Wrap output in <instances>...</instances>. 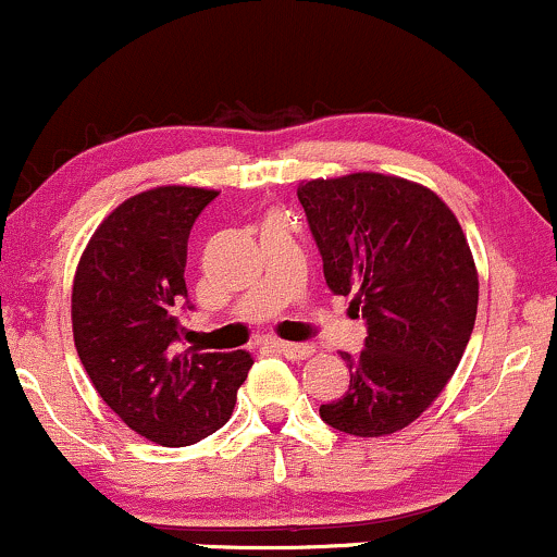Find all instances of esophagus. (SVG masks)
Segmentation results:
<instances>
[{
    "instance_id": "obj_1",
    "label": "esophagus",
    "mask_w": 557,
    "mask_h": 557,
    "mask_svg": "<svg viewBox=\"0 0 557 557\" xmlns=\"http://www.w3.org/2000/svg\"><path fill=\"white\" fill-rule=\"evenodd\" d=\"M272 348L277 350V354H283L285 359L290 361H304L309 359L311 354H314V345L309 343H285V341H274Z\"/></svg>"
}]
</instances>
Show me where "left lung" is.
<instances>
[{"label":"left lung","mask_w":557,"mask_h":557,"mask_svg":"<svg viewBox=\"0 0 557 557\" xmlns=\"http://www.w3.org/2000/svg\"><path fill=\"white\" fill-rule=\"evenodd\" d=\"M324 280L367 322L343 398L319 406L332 430L382 437L443 393L474 330L479 280L456 214L424 185L354 172L298 185Z\"/></svg>","instance_id":"1"}]
</instances>
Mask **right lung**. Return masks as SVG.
<instances>
[{
    "mask_svg": "<svg viewBox=\"0 0 557 557\" xmlns=\"http://www.w3.org/2000/svg\"><path fill=\"white\" fill-rule=\"evenodd\" d=\"M216 190L164 185L127 198L101 222L73 283V337L96 393L138 432L185 447L220 430L251 354L181 348L188 235Z\"/></svg>",
    "mask_w": 557,
    "mask_h": 557,
    "instance_id": "obj_1",
    "label": "right lung"
}]
</instances>
